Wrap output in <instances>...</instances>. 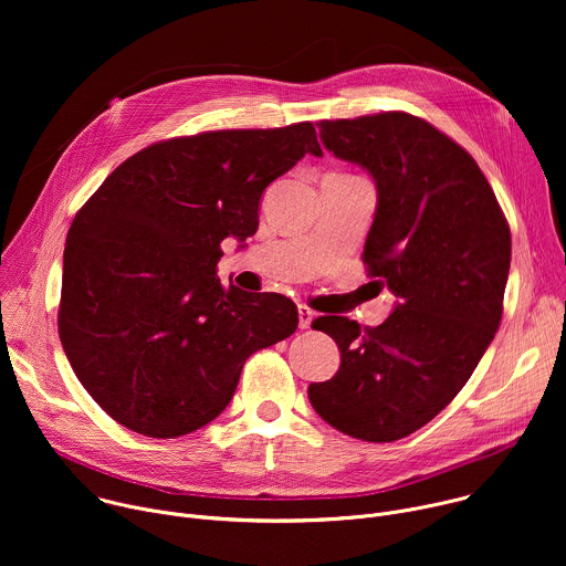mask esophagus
Instances as JSON below:
<instances>
[{"label":"esophagus","instance_id":"esophagus-1","mask_svg":"<svg viewBox=\"0 0 566 566\" xmlns=\"http://www.w3.org/2000/svg\"><path fill=\"white\" fill-rule=\"evenodd\" d=\"M297 317H300V329H308L313 317H315V313H313L306 304H300V306H297Z\"/></svg>","mask_w":566,"mask_h":566}]
</instances>
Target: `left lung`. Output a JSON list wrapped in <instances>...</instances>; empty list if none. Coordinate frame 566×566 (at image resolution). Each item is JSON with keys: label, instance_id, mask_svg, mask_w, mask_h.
Segmentation results:
<instances>
[{"label": "left lung", "instance_id": "left-lung-1", "mask_svg": "<svg viewBox=\"0 0 566 566\" xmlns=\"http://www.w3.org/2000/svg\"><path fill=\"white\" fill-rule=\"evenodd\" d=\"M319 140L376 184L363 262L396 302L378 327L345 315L313 322L336 340L340 369L311 382L308 400L336 430L387 443L432 421L493 343L511 230L474 158L423 118L322 120Z\"/></svg>", "mask_w": 566, "mask_h": 566}]
</instances>
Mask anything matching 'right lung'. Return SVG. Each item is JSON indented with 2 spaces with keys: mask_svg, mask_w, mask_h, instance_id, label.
Segmentation results:
<instances>
[{
  "mask_svg": "<svg viewBox=\"0 0 566 566\" xmlns=\"http://www.w3.org/2000/svg\"><path fill=\"white\" fill-rule=\"evenodd\" d=\"M304 154L311 123L154 143L75 214L57 329L83 387L120 426L175 439L217 419L241 367L297 329L280 293L221 286V241L258 232L264 190Z\"/></svg>",
  "mask_w": 566,
  "mask_h": 566,
  "instance_id": "add662e5",
  "label": "right lung"
}]
</instances>
